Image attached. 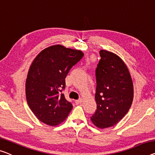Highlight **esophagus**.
I'll list each match as a JSON object with an SVG mask.
<instances>
[{"label":"esophagus","instance_id":"obj_1","mask_svg":"<svg viewBox=\"0 0 155 155\" xmlns=\"http://www.w3.org/2000/svg\"><path fill=\"white\" fill-rule=\"evenodd\" d=\"M75 102H76V104H79L82 102V100H81V99H78V100L75 101Z\"/></svg>","mask_w":155,"mask_h":155}]
</instances>
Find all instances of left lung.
Returning <instances> with one entry per match:
<instances>
[{
  "instance_id": "1",
  "label": "left lung",
  "mask_w": 155,
  "mask_h": 155,
  "mask_svg": "<svg viewBox=\"0 0 155 155\" xmlns=\"http://www.w3.org/2000/svg\"><path fill=\"white\" fill-rule=\"evenodd\" d=\"M100 55L95 70L97 110L91 121L104 129L116 124L128 112L134 86L127 67L118 55L106 50H101Z\"/></svg>"
}]
</instances>
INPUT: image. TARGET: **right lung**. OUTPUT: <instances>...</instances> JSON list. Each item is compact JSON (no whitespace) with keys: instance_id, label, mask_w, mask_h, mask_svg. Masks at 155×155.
Masks as SVG:
<instances>
[{"instance_id":"obj_1","label":"right lung","mask_w":155,"mask_h":155,"mask_svg":"<svg viewBox=\"0 0 155 155\" xmlns=\"http://www.w3.org/2000/svg\"><path fill=\"white\" fill-rule=\"evenodd\" d=\"M83 56L81 51L56 45L45 48L34 59L26 78V96L39 120L56 126L68 116L73 106L62 91L69 71Z\"/></svg>"}]
</instances>
